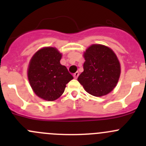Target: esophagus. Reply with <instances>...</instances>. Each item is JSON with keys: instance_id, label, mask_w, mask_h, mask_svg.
Wrapping results in <instances>:
<instances>
[{"instance_id": "obj_1", "label": "esophagus", "mask_w": 146, "mask_h": 146, "mask_svg": "<svg viewBox=\"0 0 146 146\" xmlns=\"http://www.w3.org/2000/svg\"><path fill=\"white\" fill-rule=\"evenodd\" d=\"M78 76H79V73H78V72H76V73H75L74 74H73V77H74L75 79H77L78 77Z\"/></svg>"}]
</instances>
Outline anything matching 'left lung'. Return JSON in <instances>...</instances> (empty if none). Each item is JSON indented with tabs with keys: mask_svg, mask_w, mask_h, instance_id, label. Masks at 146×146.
I'll return each instance as SVG.
<instances>
[{
	"mask_svg": "<svg viewBox=\"0 0 146 146\" xmlns=\"http://www.w3.org/2000/svg\"><path fill=\"white\" fill-rule=\"evenodd\" d=\"M84 71L78 78L87 92L95 97L107 95L114 90L121 73L119 61L110 48L92 44L84 53Z\"/></svg>",
	"mask_w": 146,
	"mask_h": 146,
	"instance_id": "1",
	"label": "left lung"
}]
</instances>
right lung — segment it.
Masks as SVG:
<instances>
[{
  "instance_id": "obj_1",
  "label": "right lung",
  "mask_w": 146,
  "mask_h": 146,
  "mask_svg": "<svg viewBox=\"0 0 146 146\" xmlns=\"http://www.w3.org/2000/svg\"><path fill=\"white\" fill-rule=\"evenodd\" d=\"M61 53L54 47L36 51L29 61L27 76L29 84L39 98L54 101L64 93L66 84L73 79L65 66L60 64Z\"/></svg>"
}]
</instances>
